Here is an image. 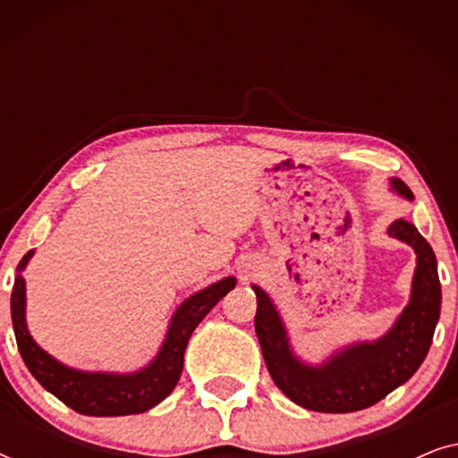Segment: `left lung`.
Here are the masks:
<instances>
[{
  "mask_svg": "<svg viewBox=\"0 0 458 458\" xmlns=\"http://www.w3.org/2000/svg\"><path fill=\"white\" fill-rule=\"evenodd\" d=\"M392 190L412 199L409 185L390 179ZM387 235L409 243L417 254L411 298L384 335L373 342H354L335 350L321 365H310L293 352L285 323L268 293H256L254 329L267 369L292 403L317 412H354L373 406L409 381L429 352L440 318L442 287L434 250L417 227L404 218L387 227Z\"/></svg>",
  "mask_w": 458,
  "mask_h": 458,
  "instance_id": "obj_1",
  "label": "left lung"
}]
</instances>
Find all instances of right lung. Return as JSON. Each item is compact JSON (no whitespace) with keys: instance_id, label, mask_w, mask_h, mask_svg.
I'll use <instances>...</instances> for the list:
<instances>
[{"instance_id":"add662e5","label":"right lung","mask_w":458,"mask_h":458,"mask_svg":"<svg viewBox=\"0 0 458 458\" xmlns=\"http://www.w3.org/2000/svg\"><path fill=\"white\" fill-rule=\"evenodd\" d=\"M35 250L22 256L16 267L14 290H12V325L18 350L24 365L39 384L52 392L72 411L89 417H121L146 412L160 404L174 390L183 371V354L187 342L199 321L208 315L218 300L233 290L237 279L225 277L204 290H199L185 300L174 310L168 323L165 342L158 354L146 367L133 373H108V371H81L62 365L52 354H47L33 340L27 327V284L22 271L33 259Z\"/></svg>"}]
</instances>
